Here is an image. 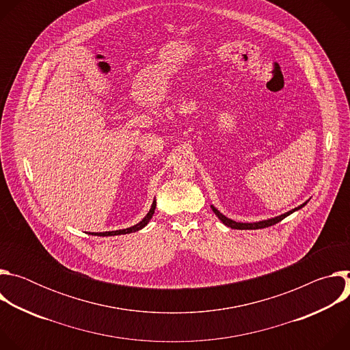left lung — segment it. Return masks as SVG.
<instances>
[{"label": "left lung", "mask_w": 350, "mask_h": 350, "mask_svg": "<svg viewBox=\"0 0 350 350\" xmlns=\"http://www.w3.org/2000/svg\"><path fill=\"white\" fill-rule=\"evenodd\" d=\"M306 204H308V201H306L305 204H302V205H299L297 208H295V209H292V211H289V212L284 213V215H280V216H275V217H271V219H267V220L255 221V223H241V221H234V220H231V219L226 217L223 213H220V212H219L213 205H211V208H212V211L215 212V215L219 217V220H220L224 226H227V227H230V228H234V230H258V228H266V227H270V226L277 224L278 221H281V220H282V219H285L286 216L292 215L293 212H296V211H299V209H302Z\"/></svg>", "instance_id": "1"}]
</instances>
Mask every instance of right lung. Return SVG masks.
<instances>
[{
	"instance_id": "right-lung-1",
	"label": "right lung",
	"mask_w": 350,
	"mask_h": 350,
	"mask_svg": "<svg viewBox=\"0 0 350 350\" xmlns=\"http://www.w3.org/2000/svg\"><path fill=\"white\" fill-rule=\"evenodd\" d=\"M155 209H157V201L154 199L152 202V206L151 209H149V212L146 213V216L137 224L129 227V228H123V230H116V231H104V232H88L90 235H96V237H113V235H122V234H130V232H135V231H139L142 230L148 223L149 220L152 219L154 213H155Z\"/></svg>"
}]
</instances>
